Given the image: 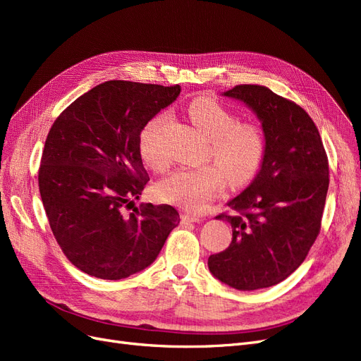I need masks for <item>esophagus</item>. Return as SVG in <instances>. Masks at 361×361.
<instances>
[{
    "label": "esophagus",
    "instance_id": "1",
    "mask_svg": "<svg viewBox=\"0 0 361 361\" xmlns=\"http://www.w3.org/2000/svg\"><path fill=\"white\" fill-rule=\"evenodd\" d=\"M180 220L183 224H190V223H200L202 218L197 215H192V214H183L180 216Z\"/></svg>",
    "mask_w": 361,
    "mask_h": 361
}]
</instances>
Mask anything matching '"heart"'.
<instances>
[{"label": "heart", "mask_w": 361, "mask_h": 361, "mask_svg": "<svg viewBox=\"0 0 361 361\" xmlns=\"http://www.w3.org/2000/svg\"><path fill=\"white\" fill-rule=\"evenodd\" d=\"M194 126L209 138L211 157L220 163L182 169L164 178L157 187L158 197L187 211H202L227 182L247 183L255 178L265 157V134L255 123H238V117L211 97H197L188 106ZM170 116L152 117L140 134V154L150 169L162 171L170 159L162 147V134Z\"/></svg>", "instance_id": "b5f03b06"}]
</instances>
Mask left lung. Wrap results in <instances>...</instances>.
Masks as SVG:
<instances>
[{"instance_id": "left-lung-1", "label": "left lung", "mask_w": 361, "mask_h": 361, "mask_svg": "<svg viewBox=\"0 0 361 361\" xmlns=\"http://www.w3.org/2000/svg\"><path fill=\"white\" fill-rule=\"evenodd\" d=\"M244 102L265 134V157L248 187L227 202L232 243L211 255L215 279L238 290H257L288 279L307 256L321 228L329 191V159L310 116L264 85L223 93Z\"/></svg>"}]
</instances>
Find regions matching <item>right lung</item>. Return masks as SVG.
<instances>
[{"mask_svg":"<svg viewBox=\"0 0 361 361\" xmlns=\"http://www.w3.org/2000/svg\"><path fill=\"white\" fill-rule=\"evenodd\" d=\"M179 85L106 81L80 96L54 122L39 169L51 231L82 272L120 280L146 269L180 221L170 204L141 203L149 174L140 134L176 101Z\"/></svg>","mask_w":361,"mask_h":361,"instance_id":"right-lung-1","label":"right lung"}]
</instances>
